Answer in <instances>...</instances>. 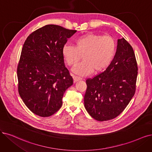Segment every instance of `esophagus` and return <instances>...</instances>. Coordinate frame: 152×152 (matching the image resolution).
I'll return each instance as SVG.
<instances>
[{"label": "esophagus", "mask_w": 152, "mask_h": 152, "mask_svg": "<svg viewBox=\"0 0 152 152\" xmlns=\"http://www.w3.org/2000/svg\"><path fill=\"white\" fill-rule=\"evenodd\" d=\"M73 80H74V81L75 82H76V81H80L82 80V78L79 77V76H73Z\"/></svg>", "instance_id": "obj_1"}]
</instances>
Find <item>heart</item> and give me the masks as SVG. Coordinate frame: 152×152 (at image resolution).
Masks as SVG:
<instances>
[{"label": "heart", "instance_id": "heart-1", "mask_svg": "<svg viewBox=\"0 0 152 152\" xmlns=\"http://www.w3.org/2000/svg\"><path fill=\"white\" fill-rule=\"evenodd\" d=\"M116 51V42L109 35L101 36L96 34H87L77 38L75 46L66 44L62 54L67 64L75 66L81 59L83 61L74 69L81 76L99 72L106 69L113 61Z\"/></svg>", "mask_w": 152, "mask_h": 152}]
</instances>
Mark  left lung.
Segmentation results:
<instances>
[{"mask_svg":"<svg viewBox=\"0 0 152 152\" xmlns=\"http://www.w3.org/2000/svg\"><path fill=\"white\" fill-rule=\"evenodd\" d=\"M137 75L133 49L124 38L120 39L110 65L103 72L86 81L84 103L88 113L99 121L120 115L135 93Z\"/></svg>","mask_w":152,"mask_h":152,"instance_id":"left-lung-1","label":"left lung"}]
</instances>
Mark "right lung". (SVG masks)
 I'll return each mask as SVG.
<instances>
[{
  "label": "right lung",
  "instance_id": "1",
  "mask_svg": "<svg viewBox=\"0 0 152 152\" xmlns=\"http://www.w3.org/2000/svg\"><path fill=\"white\" fill-rule=\"evenodd\" d=\"M75 32L50 24L34 31L25 41L17 69L18 91L33 113L50 116L63 104L73 79L65 67L62 49Z\"/></svg>",
  "mask_w": 152,
  "mask_h": 152
}]
</instances>
